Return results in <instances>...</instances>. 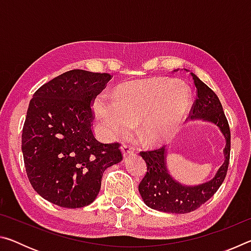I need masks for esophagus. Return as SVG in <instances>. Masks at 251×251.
<instances>
[{"mask_svg":"<svg viewBox=\"0 0 251 251\" xmlns=\"http://www.w3.org/2000/svg\"><path fill=\"white\" fill-rule=\"evenodd\" d=\"M121 150H122V151H123V155H124V157H126V156H129V155H131L134 152V150L133 148H131L130 146H128V145H122V147H121Z\"/></svg>","mask_w":251,"mask_h":251,"instance_id":"esophagus-1","label":"esophagus"}]
</instances>
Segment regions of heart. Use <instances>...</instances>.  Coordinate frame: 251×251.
Instances as JSON below:
<instances>
[{"instance_id":"obj_1","label":"heart","mask_w":251,"mask_h":251,"mask_svg":"<svg viewBox=\"0 0 251 251\" xmlns=\"http://www.w3.org/2000/svg\"><path fill=\"white\" fill-rule=\"evenodd\" d=\"M189 105L188 88L175 79L158 77L123 85L113 99L97 97L94 108L109 137L127 134L137 122L139 138L155 145L175 133Z\"/></svg>"}]
</instances>
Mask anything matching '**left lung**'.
Returning a JSON list of instances; mask_svg holds the SVG:
<instances>
[{"label":"left lung","mask_w":251,"mask_h":251,"mask_svg":"<svg viewBox=\"0 0 251 251\" xmlns=\"http://www.w3.org/2000/svg\"><path fill=\"white\" fill-rule=\"evenodd\" d=\"M196 86L197 99L190 109L192 120H203L219 127L225 138V161L211 180L197 186H185L169 175L166 167V148L141 151L146 161L147 173L138 185L144 202L152 209L186 214L196 210L214 196L227 175L230 158V128L225 115L222 103L214 91L202 83L194 73H190Z\"/></svg>","instance_id":"obj_1"}]
</instances>
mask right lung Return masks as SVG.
<instances>
[{
    "mask_svg": "<svg viewBox=\"0 0 251 251\" xmlns=\"http://www.w3.org/2000/svg\"><path fill=\"white\" fill-rule=\"evenodd\" d=\"M112 78L72 70L34 93L22 131L25 169L34 190L50 202L80 208L95 201L106 168L123 159L120 144L92 130V104Z\"/></svg>",
    "mask_w": 251,
    "mask_h": 251,
    "instance_id": "obj_1",
    "label": "right lung"
}]
</instances>
